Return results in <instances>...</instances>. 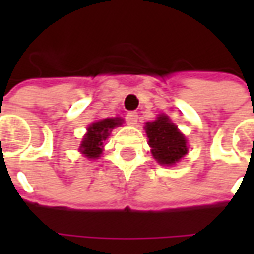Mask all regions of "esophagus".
<instances>
[{
    "instance_id": "34e87169",
    "label": "esophagus",
    "mask_w": 254,
    "mask_h": 254,
    "mask_svg": "<svg viewBox=\"0 0 254 254\" xmlns=\"http://www.w3.org/2000/svg\"><path fill=\"white\" fill-rule=\"evenodd\" d=\"M137 118H138V116H137V113H136V111H130V113H127V124H129V125H136V124H137Z\"/></svg>"
}]
</instances>
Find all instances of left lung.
<instances>
[{"instance_id":"8db88e82","label":"left lung","mask_w":254,"mask_h":254,"mask_svg":"<svg viewBox=\"0 0 254 254\" xmlns=\"http://www.w3.org/2000/svg\"><path fill=\"white\" fill-rule=\"evenodd\" d=\"M151 154L162 166L176 165L188 154L187 138L165 114L145 124Z\"/></svg>"}]
</instances>
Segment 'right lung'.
<instances>
[{
  "mask_svg": "<svg viewBox=\"0 0 254 254\" xmlns=\"http://www.w3.org/2000/svg\"><path fill=\"white\" fill-rule=\"evenodd\" d=\"M122 124V118H105L92 122L87 127V133L80 144V152L88 159H98L103 152V143L110 136V132Z\"/></svg>",
  "mask_w": 254,
  "mask_h": 254,
  "instance_id": "1",
  "label": "right lung"
}]
</instances>
